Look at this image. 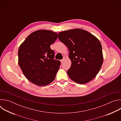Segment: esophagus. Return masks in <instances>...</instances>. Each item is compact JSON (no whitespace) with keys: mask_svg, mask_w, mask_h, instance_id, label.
Segmentation results:
<instances>
[{"mask_svg":"<svg viewBox=\"0 0 121 121\" xmlns=\"http://www.w3.org/2000/svg\"><path fill=\"white\" fill-rule=\"evenodd\" d=\"M65 57H64L63 59H62V60H61V62L62 63H63V62L64 61V60H65Z\"/></svg>","mask_w":121,"mask_h":121,"instance_id":"1","label":"esophagus"}]
</instances>
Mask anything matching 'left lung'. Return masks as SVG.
I'll list each match as a JSON object with an SVG mask.
<instances>
[{
  "label": "left lung",
  "instance_id": "obj_1",
  "mask_svg": "<svg viewBox=\"0 0 121 121\" xmlns=\"http://www.w3.org/2000/svg\"><path fill=\"white\" fill-rule=\"evenodd\" d=\"M58 38L69 51L71 65L67 71L69 77L81 84L92 80L99 73L103 61L99 41L89 32L81 29L60 32Z\"/></svg>",
  "mask_w": 121,
  "mask_h": 121
}]
</instances>
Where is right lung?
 I'll list each match as a JSON object with an SVG mask.
<instances>
[{
    "mask_svg": "<svg viewBox=\"0 0 121 121\" xmlns=\"http://www.w3.org/2000/svg\"><path fill=\"white\" fill-rule=\"evenodd\" d=\"M57 33L40 30L30 34L20 45L18 63L25 77L39 86L53 82L61 62L54 59L55 52L50 48L57 38Z\"/></svg>",
    "mask_w": 121,
    "mask_h": 121,
    "instance_id": "obj_1",
    "label": "right lung"
}]
</instances>
